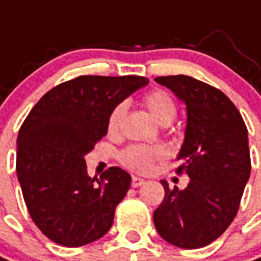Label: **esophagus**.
<instances>
[{
    "instance_id": "obj_1",
    "label": "esophagus",
    "mask_w": 261,
    "mask_h": 261,
    "mask_svg": "<svg viewBox=\"0 0 261 261\" xmlns=\"http://www.w3.org/2000/svg\"><path fill=\"white\" fill-rule=\"evenodd\" d=\"M145 183V180L142 177H138V176H133V180H131V186L133 187H140Z\"/></svg>"
}]
</instances>
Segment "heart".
<instances>
[{"instance_id": "obj_1", "label": "heart", "mask_w": 261, "mask_h": 261, "mask_svg": "<svg viewBox=\"0 0 261 261\" xmlns=\"http://www.w3.org/2000/svg\"><path fill=\"white\" fill-rule=\"evenodd\" d=\"M144 105L148 109L153 119L159 124H170L177 113L175 100L164 91H151L144 97ZM125 113V103H120L112 110L109 116L108 128L109 133H117L121 125V120ZM166 151L164 147H145V145H131L121 153V162L131 170L148 173L153 168V164L164 159Z\"/></svg>"}]
</instances>
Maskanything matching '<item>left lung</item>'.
<instances>
[{
  "instance_id": "8db88e82",
  "label": "left lung",
  "mask_w": 261,
  "mask_h": 261,
  "mask_svg": "<svg viewBox=\"0 0 261 261\" xmlns=\"http://www.w3.org/2000/svg\"><path fill=\"white\" fill-rule=\"evenodd\" d=\"M155 81L186 105L185 141L176 169L190 181L169 189L161 180L165 198L153 213L158 233L170 245L198 249L224 233L238 214L250 176L247 128L239 110L225 93L187 75Z\"/></svg>"
}]
</instances>
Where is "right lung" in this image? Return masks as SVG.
<instances>
[{"mask_svg": "<svg viewBox=\"0 0 261 261\" xmlns=\"http://www.w3.org/2000/svg\"><path fill=\"white\" fill-rule=\"evenodd\" d=\"M148 82L82 75L54 86L28 114L16 140V173L28 211L50 241L84 246L112 228L131 176L112 166L91 177L85 155L108 134L112 110Z\"/></svg>", "mask_w": 261, "mask_h": 261, "instance_id": "add662e5", "label": "right lung"}]
</instances>
